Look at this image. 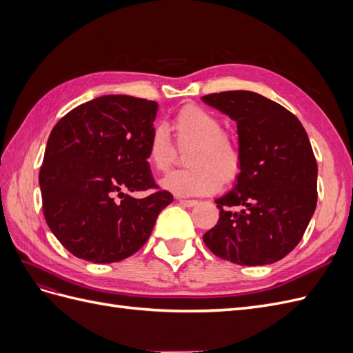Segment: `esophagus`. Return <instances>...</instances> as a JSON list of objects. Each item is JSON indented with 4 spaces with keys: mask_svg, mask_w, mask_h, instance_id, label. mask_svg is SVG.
Returning <instances> with one entry per match:
<instances>
[{
    "mask_svg": "<svg viewBox=\"0 0 353 353\" xmlns=\"http://www.w3.org/2000/svg\"><path fill=\"white\" fill-rule=\"evenodd\" d=\"M178 203L184 208H193L197 205V200H191V199H178Z\"/></svg>",
    "mask_w": 353,
    "mask_h": 353,
    "instance_id": "esophagus-1",
    "label": "esophagus"
}]
</instances>
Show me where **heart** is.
<instances>
[{"mask_svg": "<svg viewBox=\"0 0 353 353\" xmlns=\"http://www.w3.org/2000/svg\"><path fill=\"white\" fill-rule=\"evenodd\" d=\"M179 145H193L188 152V169L169 174L162 185L176 196H206L216 193L222 183L240 174L243 154L236 138L223 131L219 117L201 105L190 104L174 119ZM175 160V147L163 125L154 126L147 143V162L156 172H166Z\"/></svg>", "mask_w": 353, "mask_h": 353, "instance_id": "heart-1", "label": "heart"}]
</instances>
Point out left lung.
Here are the masks:
<instances>
[{
  "label": "left lung",
  "mask_w": 353,
  "mask_h": 353,
  "mask_svg": "<svg viewBox=\"0 0 353 353\" xmlns=\"http://www.w3.org/2000/svg\"><path fill=\"white\" fill-rule=\"evenodd\" d=\"M201 100L237 122L243 154L237 183L215 200L219 219L203 241L237 265L280 261L302 240L316 208L318 166L305 128L281 104L252 91Z\"/></svg>",
  "instance_id": "obj_1"
}]
</instances>
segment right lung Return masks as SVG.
Here are the masks:
<instances>
[{
  "mask_svg": "<svg viewBox=\"0 0 353 353\" xmlns=\"http://www.w3.org/2000/svg\"><path fill=\"white\" fill-rule=\"evenodd\" d=\"M157 109L156 101L103 95L52 128L39 169L42 210L51 232L77 258L112 263L134 254L174 201L147 162ZM147 189L155 193L130 196Z\"/></svg>",
  "mask_w": 353,
  "mask_h": 353,
  "instance_id": "add662e5",
  "label": "right lung"
}]
</instances>
